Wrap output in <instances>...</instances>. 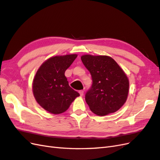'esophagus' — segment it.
<instances>
[{
	"instance_id": "1",
	"label": "esophagus",
	"mask_w": 160,
	"mask_h": 160,
	"mask_svg": "<svg viewBox=\"0 0 160 160\" xmlns=\"http://www.w3.org/2000/svg\"><path fill=\"white\" fill-rule=\"evenodd\" d=\"M79 93H80V96H83V95H84V91H82V90H81V91H79Z\"/></svg>"
}]
</instances>
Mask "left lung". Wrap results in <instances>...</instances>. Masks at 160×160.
Instances as JSON below:
<instances>
[{
    "mask_svg": "<svg viewBox=\"0 0 160 160\" xmlns=\"http://www.w3.org/2000/svg\"><path fill=\"white\" fill-rule=\"evenodd\" d=\"M81 60L92 80L85 95L90 109L100 116L117 112L128 95L129 81L125 72L109 56L84 55Z\"/></svg>",
    "mask_w": 160,
    "mask_h": 160,
    "instance_id": "obj_1",
    "label": "left lung"
}]
</instances>
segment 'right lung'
Masks as SVG:
<instances>
[{"label":"right lung","instance_id":"right-lung-1","mask_svg":"<svg viewBox=\"0 0 160 160\" xmlns=\"http://www.w3.org/2000/svg\"><path fill=\"white\" fill-rule=\"evenodd\" d=\"M76 54L55 56L40 65L32 83L36 101L53 114L65 112L80 94L69 86L65 72L77 57Z\"/></svg>","mask_w":160,"mask_h":160}]
</instances>
